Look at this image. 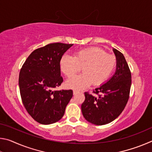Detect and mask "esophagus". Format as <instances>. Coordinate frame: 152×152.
<instances>
[{
	"label": "esophagus",
	"mask_w": 152,
	"mask_h": 152,
	"mask_svg": "<svg viewBox=\"0 0 152 152\" xmlns=\"http://www.w3.org/2000/svg\"><path fill=\"white\" fill-rule=\"evenodd\" d=\"M78 93H80V91H77V90H74V91H73L74 95H76V94H78Z\"/></svg>",
	"instance_id": "1"
}]
</instances>
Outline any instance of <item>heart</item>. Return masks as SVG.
Masks as SVG:
<instances>
[{
  "label": "heart",
  "instance_id": "1",
  "mask_svg": "<svg viewBox=\"0 0 152 152\" xmlns=\"http://www.w3.org/2000/svg\"><path fill=\"white\" fill-rule=\"evenodd\" d=\"M117 60L115 56L109 54L100 48H90L78 51L75 56L64 55L60 66L64 75L71 78L82 68L83 74L68 80L67 87L82 90L92 83L94 86L104 84L116 68Z\"/></svg>",
  "mask_w": 152,
  "mask_h": 152
}]
</instances>
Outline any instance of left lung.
<instances>
[{"label":"left lung","instance_id":"1","mask_svg":"<svg viewBox=\"0 0 152 152\" xmlns=\"http://www.w3.org/2000/svg\"><path fill=\"white\" fill-rule=\"evenodd\" d=\"M117 64L114 75L106 83L93 91L95 96L84 92L85 101L81 109L84 117L88 122L103 125L112 122L124 110L129 98L132 74L121 52L113 49Z\"/></svg>","mask_w":152,"mask_h":152}]
</instances>
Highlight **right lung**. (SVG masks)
I'll return each mask as SVG.
<instances>
[{"instance_id": "obj_1", "label": "right lung", "mask_w": 152, "mask_h": 152, "mask_svg": "<svg viewBox=\"0 0 152 152\" xmlns=\"http://www.w3.org/2000/svg\"><path fill=\"white\" fill-rule=\"evenodd\" d=\"M72 45L53 43L38 48L28 56L20 69L19 85L23 104L41 124L50 125L60 120L73 96L72 90L53 91L63 82L60 61Z\"/></svg>"}]
</instances>
